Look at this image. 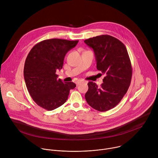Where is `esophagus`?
I'll return each instance as SVG.
<instances>
[{"label": "esophagus", "mask_w": 158, "mask_h": 158, "mask_svg": "<svg viewBox=\"0 0 158 158\" xmlns=\"http://www.w3.org/2000/svg\"><path fill=\"white\" fill-rule=\"evenodd\" d=\"M81 82V81H77V82H76V84L77 85H78Z\"/></svg>", "instance_id": "34e87169"}]
</instances>
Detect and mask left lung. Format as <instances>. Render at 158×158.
Masks as SVG:
<instances>
[{
    "label": "left lung",
    "instance_id": "1",
    "mask_svg": "<svg viewBox=\"0 0 158 158\" xmlns=\"http://www.w3.org/2000/svg\"><path fill=\"white\" fill-rule=\"evenodd\" d=\"M93 49L97 69L106 75L99 87L90 81L85 98L94 109L104 112L116 106L127 93L132 78V66L124 44L119 39L101 35L84 40Z\"/></svg>",
    "mask_w": 158,
    "mask_h": 158
}]
</instances>
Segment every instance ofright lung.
<instances>
[{
  "label": "right lung",
  "instance_id": "right-lung-1",
  "mask_svg": "<svg viewBox=\"0 0 158 158\" xmlns=\"http://www.w3.org/2000/svg\"><path fill=\"white\" fill-rule=\"evenodd\" d=\"M79 40L51 39L42 40L32 48L24 64V76L27 89L34 101L40 107L54 110L64 104L73 82L57 79V70L62 68L65 54Z\"/></svg>",
  "mask_w": 158,
  "mask_h": 158
}]
</instances>
